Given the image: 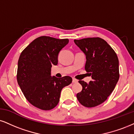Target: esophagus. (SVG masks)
I'll list each match as a JSON object with an SVG mask.
<instances>
[{"label": "esophagus", "instance_id": "obj_1", "mask_svg": "<svg viewBox=\"0 0 134 134\" xmlns=\"http://www.w3.org/2000/svg\"><path fill=\"white\" fill-rule=\"evenodd\" d=\"M78 82V81L77 80H76L75 78H72V83H77Z\"/></svg>", "mask_w": 134, "mask_h": 134}]
</instances>
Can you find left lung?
Instances as JSON below:
<instances>
[{
	"mask_svg": "<svg viewBox=\"0 0 134 134\" xmlns=\"http://www.w3.org/2000/svg\"><path fill=\"white\" fill-rule=\"evenodd\" d=\"M74 42L85 53V70L92 77L89 84L79 81L82 90L77 94V99L85 107L97 106L107 99L119 79L118 56L100 38H87Z\"/></svg>",
	"mask_w": 134,
	"mask_h": 134,
	"instance_id": "left-lung-1",
	"label": "left lung"
}]
</instances>
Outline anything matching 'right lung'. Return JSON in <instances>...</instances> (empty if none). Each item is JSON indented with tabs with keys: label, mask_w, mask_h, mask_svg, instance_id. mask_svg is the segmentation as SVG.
<instances>
[{
	"label": "right lung",
	"mask_w": 134,
	"mask_h": 134,
	"mask_svg": "<svg viewBox=\"0 0 134 134\" xmlns=\"http://www.w3.org/2000/svg\"><path fill=\"white\" fill-rule=\"evenodd\" d=\"M68 39L42 36L35 39L21 53L16 79L21 91L30 103L40 109L51 110L58 104L64 87L72 78L51 76L52 65H57L59 52Z\"/></svg>",
	"instance_id": "right-lung-1"
}]
</instances>
